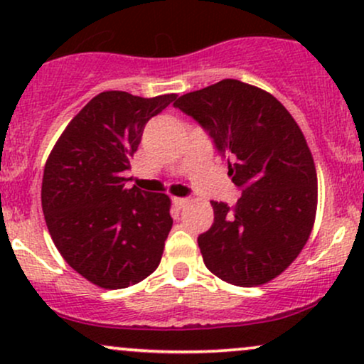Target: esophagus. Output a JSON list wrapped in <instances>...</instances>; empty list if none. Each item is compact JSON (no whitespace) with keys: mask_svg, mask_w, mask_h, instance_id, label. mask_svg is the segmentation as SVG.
Segmentation results:
<instances>
[{"mask_svg":"<svg viewBox=\"0 0 364 364\" xmlns=\"http://www.w3.org/2000/svg\"><path fill=\"white\" fill-rule=\"evenodd\" d=\"M173 203L176 208H183L188 203V198H183V196H174Z\"/></svg>","mask_w":364,"mask_h":364,"instance_id":"obj_1","label":"esophagus"}]
</instances>
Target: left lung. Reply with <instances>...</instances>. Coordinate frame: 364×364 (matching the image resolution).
Segmentation results:
<instances>
[{"instance_id": "1", "label": "left lung", "mask_w": 364, "mask_h": 364, "mask_svg": "<svg viewBox=\"0 0 364 364\" xmlns=\"http://www.w3.org/2000/svg\"><path fill=\"white\" fill-rule=\"evenodd\" d=\"M174 107L205 129L243 191L235 207L210 202L214 224L198 236L205 267L241 287L272 281L315 223L316 169L303 132L272 94L235 78L181 95Z\"/></svg>"}]
</instances>
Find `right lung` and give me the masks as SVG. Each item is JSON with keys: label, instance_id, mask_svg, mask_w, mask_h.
<instances>
[{"label": "right lung", "instance_id": "add662e5", "mask_svg": "<svg viewBox=\"0 0 364 364\" xmlns=\"http://www.w3.org/2000/svg\"><path fill=\"white\" fill-rule=\"evenodd\" d=\"M174 99L101 92L70 121L46 162L41 200L49 235L66 263L104 289L133 286L161 263L173 228L169 196L124 188L123 171L147 121Z\"/></svg>", "mask_w": 364, "mask_h": 364}]
</instances>
